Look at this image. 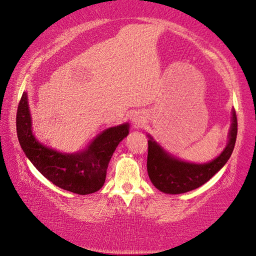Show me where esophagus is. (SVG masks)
<instances>
[{"instance_id":"obj_1","label":"esophagus","mask_w":256,"mask_h":256,"mask_svg":"<svg viewBox=\"0 0 256 256\" xmlns=\"http://www.w3.org/2000/svg\"><path fill=\"white\" fill-rule=\"evenodd\" d=\"M136 122H138V120H136Z\"/></svg>"}]
</instances>
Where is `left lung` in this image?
Returning <instances> with one entry per match:
<instances>
[{
  "instance_id": "1",
  "label": "left lung",
  "mask_w": 256,
  "mask_h": 256,
  "mask_svg": "<svg viewBox=\"0 0 256 256\" xmlns=\"http://www.w3.org/2000/svg\"><path fill=\"white\" fill-rule=\"evenodd\" d=\"M232 125L228 134V143L220 156L204 164H189L170 156L150 136L147 154V173L152 184L158 190L180 194L194 190L207 182L226 164L234 150L237 136V116L232 111Z\"/></svg>"
}]
</instances>
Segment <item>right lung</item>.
Masks as SVG:
<instances>
[{"label":"right lung","instance_id":"right-lung-1","mask_svg":"<svg viewBox=\"0 0 256 256\" xmlns=\"http://www.w3.org/2000/svg\"><path fill=\"white\" fill-rule=\"evenodd\" d=\"M16 124L21 148L38 171L58 187L82 196L102 187L112 154L129 134V125L122 124L104 130L82 152H58L35 138L26 92L18 104Z\"/></svg>","mask_w":256,"mask_h":256}]
</instances>
